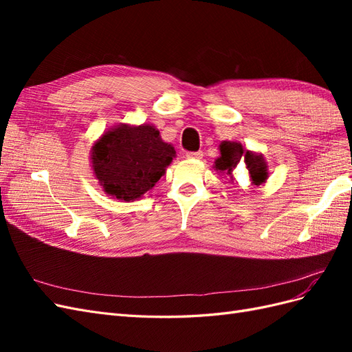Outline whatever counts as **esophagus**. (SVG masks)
I'll list each match as a JSON object with an SVG mask.
<instances>
[{"mask_svg": "<svg viewBox=\"0 0 352 352\" xmlns=\"http://www.w3.org/2000/svg\"><path fill=\"white\" fill-rule=\"evenodd\" d=\"M186 158L189 160H199L202 158V151H188Z\"/></svg>", "mask_w": 352, "mask_h": 352, "instance_id": "34e87169", "label": "esophagus"}]
</instances>
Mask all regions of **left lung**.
I'll return each mask as SVG.
<instances>
[{
  "instance_id": "1",
  "label": "left lung",
  "mask_w": 352,
  "mask_h": 352,
  "mask_svg": "<svg viewBox=\"0 0 352 352\" xmlns=\"http://www.w3.org/2000/svg\"><path fill=\"white\" fill-rule=\"evenodd\" d=\"M241 160L245 163V168L248 170L250 182L252 185H261L267 179V164L264 163L261 155H255L247 151L243 154L241 144L225 141L220 145V157L216 160V168L220 172H228L232 175V170L235 168Z\"/></svg>"
}]
</instances>
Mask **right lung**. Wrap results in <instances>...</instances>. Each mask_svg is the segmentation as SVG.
Returning a JSON list of instances; mask_svg holds the SVG:
<instances>
[{"instance_id": "right-lung-1", "label": "right lung", "mask_w": 352, "mask_h": 352, "mask_svg": "<svg viewBox=\"0 0 352 352\" xmlns=\"http://www.w3.org/2000/svg\"><path fill=\"white\" fill-rule=\"evenodd\" d=\"M175 148L163 142L154 126L122 124L92 146L94 173L109 195L135 201L164 175Z\"/></svg>"}]
</instances>
